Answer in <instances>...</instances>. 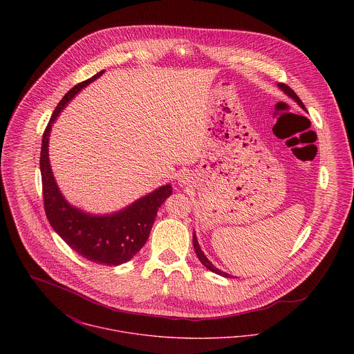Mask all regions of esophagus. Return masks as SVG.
<instances>
[{"label": "esophagus", "mask_w": 354, "mask_h": 354, "mask_svg": "<svg viewBox=\"0 0 354 354\" xmlns=\"http://www.w3.org/2000/svg\"><path fill=\"white\" fill-rule=\"evenodd\" d=\"M178 183H180V184H185V178H184V177L178 178Z\"/></svg>", "instance_id": "1"}]
</instances>
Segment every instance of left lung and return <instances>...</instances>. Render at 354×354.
<instances>
[{"mask_svg":"<svg viewBox=\"0 0 354 354\" xmlns=\"http://www.w3.org/2000/svg\"><path fill=\"white\" fill-rule=\"evenodd\" d=\"M279 86V88L286 94V95H289L290 98H293L295 101L299 103V106H301L304 110H305V106H304L303 101L297 97V94L289 87V86H286V84H283V83H279L278 84ZM194 247H195V252L198 254V257H199V260L202 261L203 266H205V268H208L209 271H212V272H215V274H218V275H222V277H226V278H229L230 275L229 274H226V272H223V271H221V270H218L207 257H205V254L203 253L202 250H201V245H199V243H198V239H196V234L194 233Z\"/></svg>","mask_w":354,"mask_h":354,"instance_id":"1","label":"left lung"}]
</instances>
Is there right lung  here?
Masks as SVG:
<instances>
[{"label":"right lung","instance_id":"right-lung-1","mask_svg":"<svg viewBox=\"0 0 354 354\" xmlns=\"http://www.w3.org/2000/svg\"><path fill=\"white\" fill-rule=\"evenodd\" d=\"M102 73L103 71L72 87L57 104L44 132L39 166L45 212L54 232L84 259L97 264L118 266L131 260L147 243L156 211L173 189L170 184L163 185L124 209L109 215L87 214L71 205L61 195L49 162L51 125L68 102Z\"/></svg>","mask_w":354,"mask_h":354}]
</instances>
